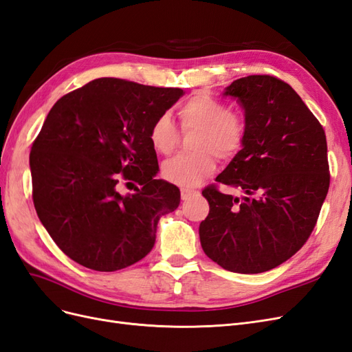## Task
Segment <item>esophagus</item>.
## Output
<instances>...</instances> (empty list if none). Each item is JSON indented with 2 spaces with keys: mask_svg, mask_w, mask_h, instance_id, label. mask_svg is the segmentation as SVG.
<instances>
[{
  "mask_svg": "<svg viewBox=\"0 0 352 352\" xmlns=\"http://www.w3.org/2000/svg\"><path fill=\"white\" fill-rule=\"evenodd\" d=\"M199 191L197 190H190V188H181V199L188 200L192 196H197Z\"/></svg>",
  "mask_w": 352,
  "mask_h": 352,
  "instance_id": "34e87169",
  "label": "esophagus"
}]
</instances>
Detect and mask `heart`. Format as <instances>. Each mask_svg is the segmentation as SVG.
Segmentation results:
<instances>
[{
  "label": "heart",
  "mask_w": 352,
  "mask_h": 352,
  "mask_svg": "<svg viewBox=\"0 0 352 352\" xmlns=\"http://www.w3.org/2000/svg\"><path fill=\"white\" fill-rule=\"evenodd\" d=\"M181 129L197 130L192 153H181L162 165V175L169 183L190 188L199 186L222 162L238 155L245 140V120L230 111L225 102L206 94L190 96L178 108ZM149 140L161 155L173 153L179 142V131L168 114L156 117L149 129Z\"/></svg>",
  "instance_id": "obj_1"
}]
</instances>
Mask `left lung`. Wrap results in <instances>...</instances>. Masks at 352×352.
Segmentation results:
<instances>
[{
    "instance_id": "obj_1",
    "label": "left lung",
    "mask_w": 352,
    "mask_h": 352,
    "mask_svg": "<svg viewBox=\"0 0 352 352\" xmlns=\"http://www.w3.org/2000/svg\"><path fill=\"white\" fill-rule=\"evenodd\" d=\"M245 111L243 149L217 177L245 197L201 191L209 214L199 234L203 252L236 274H262L287 262L309 240L331 174L326 134L288 83L269 74L236 78L225 90Z\"/></svg>"
}]
</instances>
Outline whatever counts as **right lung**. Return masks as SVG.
Instances as JSON below:
<instances>
[{
    "label": "right lung",
    "instance_id": "right-lung-1",
    "mask_svg": "<svg viewBox=\"0 0 352 352\" xmlns=\"http://www.w3.org/2000/svg\"><path fill=\"white\" fill-rule=\"evenodd\" d=\"M183 95L177 87L100 77L56 100L32 144V199L60 250L116 272L149 253L161 217L179 205L160 171L149 129ZM138 184L122 197L121 184Z\"/></svg>",
    "mask_w": 352,
    "mask_h": 352
}]
</instances>
